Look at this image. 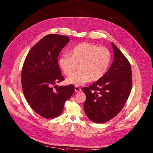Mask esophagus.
<instances>
[{"mask_svg": "<svg viewBox=\"0 0 153 153\" xmlns=\"http://www.w3.org/2000/svg\"><path fill=\"white\" fill-rule=\"evenodd\" d=\"M75 91L76 92H77V93H79V92H80L81 91H82V89L80 88H79V86H75Z\"/></svg>", "mask_w": 153, "mask_h": 153, "instance_id": "1", "label": "esophagus"}]
</instances>
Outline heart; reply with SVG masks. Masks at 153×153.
Segmentation results:
<instances>
[{"mask_svg": "<svg viewBox=\"0 0 153 153\" xmlns=\"http://www.w3.org/2000/svg\"><path fill=\"white\" fill-rule=\"evenodd\" d=\"M111 61V53L105 47H97L94 43L82 42L74 47L68 54H62L58 63L66 75H70L79 65L80 71L70 75L67 82L76 85H82L90 80L97 81L106 73Z\"/></svg>", "mask_w": 153, "mask_h": 153, "instance_id": "1", "label": "heart"}]
</instances>
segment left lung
Here are the masks:
<instances>
[{
    "label": "left lung",
    "instance_id": "1",
    "mask_svg": "<svg viewBox=\"0 0 153 153\" xmlns=\"http://www.w3.org/2000/svg\"><path fill=\"white\" fill-rule=\"evenodd\" d=\"M112 46L114 57L110 69L92 85L83 88L86 96L84 111L94 123H105L116 116L123 108L132 88L129 62L113 43Z\"/></svg>",
    "mask_w": 153,
    "mask_h": 153
}]
</instances>
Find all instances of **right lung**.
<instances>
[{
	"mask_svg": "<svg viewBox=\"0 0 153 153\" xmlns=\"http://www.w3.org/2000/svg\"><path fill=\"white\" fill-rule=\"evenodd\" d=\"M69 41L68 37L59 34L43 37L30 50L22 69L24 94L33 110L46 119L58 117L74 92L73 85L57 86L55 91L53 88L64 80L57 57Z\"/></svg>",
	"mask_w": 153,
	"mask_h": 153,
	"instance_id": "1",
	"label": "right lung"
}]
</instances>
